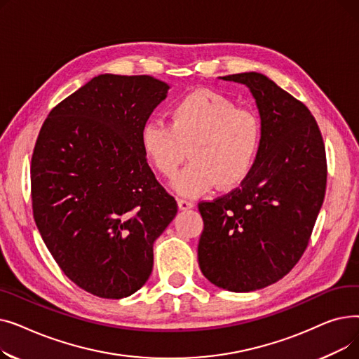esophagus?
<instances>
[{
  "label": "esophagus",
  "mask_w": 359,
  "mask_h": 359,
  "mask_svg": "<svg viewBox=\"0 0 359 359\" xmlns=\"http://www.w3.org/2000/svg\"><path fill=\"white\" fill-rule=\"evenodd\" d=\"M177 205H179V208H180L182 211L194 208V202L189 201V199H182V198H180V199H177Z\"/></svg>",
  "instance_id": "obj_1"
}]
</instances>
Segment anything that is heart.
Returning a JSON list of instances; mask_svg holds the SVG:
<instances>
[{
  "mask_svg": "<svg viewBox=\"0 0 359 359\" xmlns=\"http://www.w3.org/2000/svg\"><path fill=\"white\" fill-rule=\"evenodd\" d=\"M168 118L170 123L149 121L142 126L141 148L160 175L172 177L189 145L192 161L172 182L179 195L194 198L217 183L230 187L249 175L260 145L253 111L214 91L195 90L172 104Z\"/></svg>",
  "mask_w": 359,
  "mask_h": 359,
  "instance_id": "obj_1",
  "label": "heart"
}]
</instances>
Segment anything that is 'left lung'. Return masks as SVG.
Segmentation results:
<instances>
[{
  "instance_id": "left-lung-1",
  "label": "left lung",
  "mask_w": 359,
  "mask_h": 359,
  "mask_svg": "<svg viewBox=\"0 0 359 359\" xmlns=\"http://www.w3.org/2000/svg\"><path fill=\"white\" fill-rule=\"evenodd\" d=\"M246 86L260 116L255 164L238 187L198 205V262L214 285L250 292L284 278L303 256L326 192V151L311 111L266 75L219 77Z\"/></svg>"
}]
</instances>
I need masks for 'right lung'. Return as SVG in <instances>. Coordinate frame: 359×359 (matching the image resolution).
<instances>
[{
    "mask_svg": "<svg viewBox=\"0 0 359 359\" xmlns=\"http://www.w3.org/2000/svg\"><path fill=\"white\" fill-rule=\"evenodd\" d=\"M168 88L149 75H97L50 110L37 137L36 225L62 272L93 295L137 292L153 271L154 241L177 214L141 148V129Z\"/></svg>",
    "mask_w": 359,
    "mask_h": 359,
    "instance_id": "right-lung-1",
    "label": "right lung"
}]
</instances>
